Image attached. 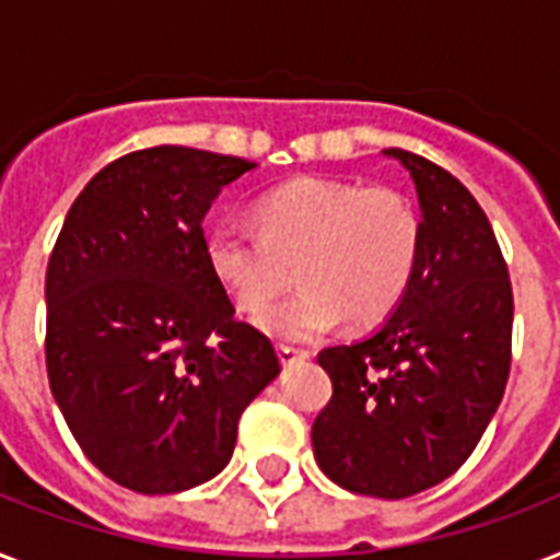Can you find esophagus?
<instances>
[{"label": "esophagus", "instance_id": "esophagus-1", "mask_svg": "<svg viewBox=\"0 0 560 560\" xmlns=\"http://www.w3.org/2000/svg\"><path fill=\"white\" fill-rule=\"evenodd\" d=\"M279 358H281V363H284V366L290 369V366H296V363H302V360L311 358V351L296 349V346H281Z\"/></svg>", "mask_w": 560, "mask_h": 560}]
</instances>
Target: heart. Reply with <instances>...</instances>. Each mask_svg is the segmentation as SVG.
Wrapping results in <instances>:
<instances>
[{
  "mask_svg": "<svg viewBox=\"0 0 560 560\" xmlns=\"http://www.w3.org/2000/svg\"><path fill=\"white\" fill-rule=\"evenodd\" d=\"M255 229H211V272L244 314H261L296 266L303 290L261 316L272 337L293 342L314 340L342 316L381 323L407 293L421 253V214L407 194L346 179L272 188L255 202Z\"/></svg>",
  "mask_w": 560,
  "mask_h": 560,
  "instance_id": "b5f03b06",
  "label": "heart"
}]
</instances>
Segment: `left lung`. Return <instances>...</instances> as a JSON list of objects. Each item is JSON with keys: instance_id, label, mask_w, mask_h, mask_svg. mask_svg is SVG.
I'll return each instance as SVG.
<instances>
[{"instance_id": "left-lung-1", "label": "left lung", "mask_w": 560, "mask_h": 560, "mask_svg": "<svg viewBox=\"0 0 560 560\" xmlns=\"http://www.w3.org/2000/svg\"><path fill=\"white\" fill-rule=\"evenodd\" d=\"M386 153L416 183L421 253L377 331L319 351L334 392L311 442L337 486L404 500L456 474L486 433L512 369L514 296L474 194L418 153Z\"/></svg>"}]
</instances>
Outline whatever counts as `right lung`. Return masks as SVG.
Wrapping results in <instances>:
<instances>
[{"label":"right lung","instance_id":"right-lung-1","mask_svg":"<svg viewBox=\"0 0 560 560\" xmlns=\"http://www.w3.org/2000/svg\"><path fill=\"white\" fill-rule=\"evenodd\" d=\"M241 156L156 144L86 183L46 270L51 395L86 459L136 494L226 468L279 351L211 272L202 218Z\"/></svg>","mask_w":560,"mask_h":560}]
</instances>
